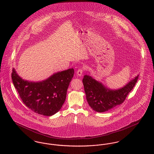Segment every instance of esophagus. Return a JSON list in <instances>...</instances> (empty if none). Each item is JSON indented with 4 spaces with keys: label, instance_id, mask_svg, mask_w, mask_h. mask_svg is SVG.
Masks as SVG:
<instances>
[{
    "label": "esophagus",
    "instance_id": "1",
    "mask_svg": "<svg viewBox=\"0 0 154 154\" xmlns=\"http://www.w3.org/2000/svg\"><path fill=\"white\" fill-rule=\"evenodd\" d=\"M82 73H83V70H82V69H79L78 70H77V75H78V76H81L82 75Z\"/></svg>",
    "mask_w": 154,
    "mask_h": 154
}]
</instances>
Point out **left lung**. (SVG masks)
<instances>
[{"mask_svg": "<svg viewBox=\"0 0 154 154\" xmlns=\"http://www.w3.org/2000/svg\"><path fill=\"white\" fill-rule=\"evenodd\" d=\"M139 76L137 74L121 88L111 89L92 76L85 75L82 82L89 106L96 112H103L122 104L135 85Z\"/></svg>", "mask_w": 154, "mask_h": 154, "instance_id": "left-lung-1", "label": "left lung"}]
</instances>
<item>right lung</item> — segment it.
Segmentation results:
<instances>
[{"label": "right lung", "instance_id": "add662e5", "mask_svg": "<svg viewBox=\"0 0 154 154\" xmlns=\"http://www.w3.org/2000/svg\"><path fill=\"white\" fill-rule=\"evenodd\" d=\"M74 69L53 74L41 81L22 79L13 69L11 78L23 103L33 112L51 116L60 110L66 99L67 88L74 75Z\"/></svg>", "mask_w": 154, "mask_h": 154}]
</instances>
